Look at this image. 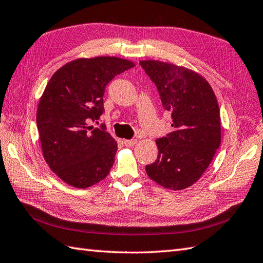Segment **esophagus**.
<instances>
[{"instance_id":"1","label":"esophagus","mask_w":263,"mask_h":263,"mask_svg":"<svg viewBox=\"0 0 263 263\" xmlns=\"http://www.w3.org/2000/svg\"><path fill=\"white\" fill-rule=\"evenodd\" d=\"M122 143L125 144V146L132 147L137 143V141H136V139H124V142H122Z\"/></svg>"}]
</instances>
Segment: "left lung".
Masks as SVG:
<instances>
[{"mask_svg": "<svg viewBox=\"0 0 263 263\" xmlns=\"http://www.w3.org/2000/svg\"><path fill=\"white\" fill-rule=\"evenodd\" d=\"M139 64L155 83L163 108L171 112L173 127L156 139L159 155L145 170L166 189H185L200 179L220 145L217 99L211 84L192 69L153 60Z\"/></svg>", "mask_w": 263, "mask_h": 263, "instance_id": "8db88e82", "label": "left lung"}]
</instances>
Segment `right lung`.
Listing matches in <instances>:
<instances>
[{
    "label": "right lung",
    "instance_id": "obj_1",
    "mask_svg": "<svg viewBox=\"0 0 263 263\" xmlns=\"http://www.w3.org/2000/svg\"><path fill=\"white\" fill-rule=\"evenodd\" d=\"M135 66L119 57L78 58L50 78L39 100L37 127L45 161L64 182L85 189L106 178L117 142L90 126L103 114V95L116 75Z\"/></svg>",
    "mask_w": 263,
    "mask_h": 263
}]
</instances>
